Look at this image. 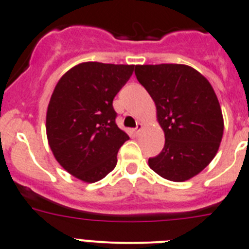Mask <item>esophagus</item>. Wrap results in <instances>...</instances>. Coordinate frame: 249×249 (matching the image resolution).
<instances>
[{"label":"esophagus","mask_w":249,"mask_h":249,"mask_svg":"<svg viewBox=\"0 0 249 249\" xmlns=\"http://www.w3.org/2000/svg\"><path fill=\"white\" fill-rule=\"evenodd\" d=\"M142 129H143L142 123H138V125H136V127H135V130H134V131H135V134H136V135H138V134H140V131Z\"/></svg>","instance_id":"obj_1"}]
</instances>
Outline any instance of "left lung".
<instances>
[{"instance_id":"obj_1","label":"left lung","mask_w":249,"mask_h":249,"mask_svg":"<svg viewBox=\"0 0 249 249\" xmlns=\"http://www.w3.org/2000/svg\"><path fill=\"white\" fill-rule=\"evenodd\" d=\"M135 75L156 104L166 139L163 150L148 159V166L172 182L190 179L213 161L224 135L215 90L188 65H136Z\"/></svg>"}]
</instances>
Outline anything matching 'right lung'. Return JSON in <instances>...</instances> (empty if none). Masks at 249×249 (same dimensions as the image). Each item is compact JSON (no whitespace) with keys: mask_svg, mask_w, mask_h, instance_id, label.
<instances>
[{"mask_svg":"<svg viewBox=\"0 0 249 249\" xmlns=\"http://www.w3.org/2000/svg\"><path fill=\"white\" fill-rule=\"evenodd\" d=\"M132 71L134 65L82 62L55 86L46 111L48 142L62 168L82 182L110 173L129 140L115 124L113 99Z\"/></svg>","mask_w":249,"mask_h":249,"instance_id":"1","label":"right lung"}]
</instances>
